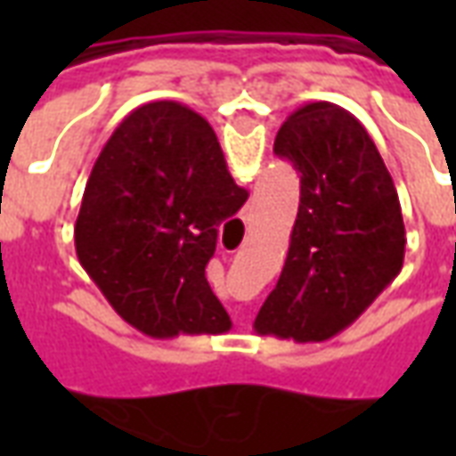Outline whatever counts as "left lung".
Segmentation results:
<instances>
[{
	"instance_id": "8db88e82",
	"label": "left lung",
	"mask_w": 456,
	"mask_h": 456,
	"mask_svg": "<svg viewBox=\"0 0 456 456\" xmlns=\"http://www.w3.org/2000/svg\"><path fill=\"white\" fill-rule=\"evenodd\" d=\"M273 153L300 173V205L286 266L254 327L258 335L322 342L401 273V202L369 131L332 102L290 114Z\"/></svg>"
}]
</instances>
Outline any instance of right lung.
Listing matches in <instances>:
<instances>
[{
	"label": "right lung",
	"instance_id": "obj_1",
	"mask_svg": "<svg viewBox=\"0 0 456 456\" xmlns=\"http://www.w3.org/2000/svg\"><path fill=\"white\" fill-rule=\"evenodd\" d=\"M247 198L205 117L168 100L141 104L94 160L75 251L114 310L143 335L224 332L229 315L205 268L217 227Z\"/></svg>",
	"mask_w": 456,
	"mask_h": 456
}]
</instances>
